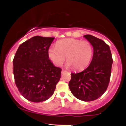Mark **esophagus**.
<instances>
[{
  "label": "esophagus",
  "mask_w": 126,
  "mask_h": 126,
  "mask_svg": "<svg viewBox=\"0 0 126 126\" xmlns=\"http://www.w3.org/2000/svg\"><path fill=\"white\" fill-rule=\"evenodd\" d=\"M66 72H67V71H66V70H62V75L64 74V73H66Z\"/></svg>",
  "instance_id": "1"
}]
</instances>
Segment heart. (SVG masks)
I'll return each mask as SVG.
<instances>
[{"instance_id":"obj_1","label":"heart","mask_w":126,"mask_h":126,"mask_svg":"<svg viewBox=\"0 0 126 126\" xmlns=\"http://www.w3.org/2000/svg\"><path fill=\"white\" fill-rule=\"evenodd\" d=\"M93 47L90 42L75 38H66L60 40L56 46L48 49V56L56 66L63 65L66 57L69 67L80 70L89 65L92 56Z\"/></svg>"}]
</instances>
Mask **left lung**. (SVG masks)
<instances>
[{"label": "left lung", "mask_w": 126, "mask_h": 126, "mask_svg": "<svg viewBox=\"0 0 126 126\" xmlns=\"http://www.w3.org/2000/svg\"><path fill=\"white\" fill-rule=\"evenodd\" d=\"M94 48L89 66L79 73H72L69 88L74 96L83 101H92L104 94L110 80L113 60L109 46L103 40L85 35Z\"/></svg>", "instance_id": "1"}]
</instances>
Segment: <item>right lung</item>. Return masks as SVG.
<instances>
[{"label": "right lung", "instance_id": "1", "mask_svg": "<svg viewBox=\"0 0 126 126\" xmlns=\"http://www.w3.org/2000/svg\"><path fill=\"white\" fill-rule=\"evenodd\" d=\"M53 37L35 36L22 43L13 60L15 84L27 100L43 102L54 93L62 69L49 59L48 49Z\"/></svg>", "mask_w": 126, "mask_h": 126}]
</instances>
